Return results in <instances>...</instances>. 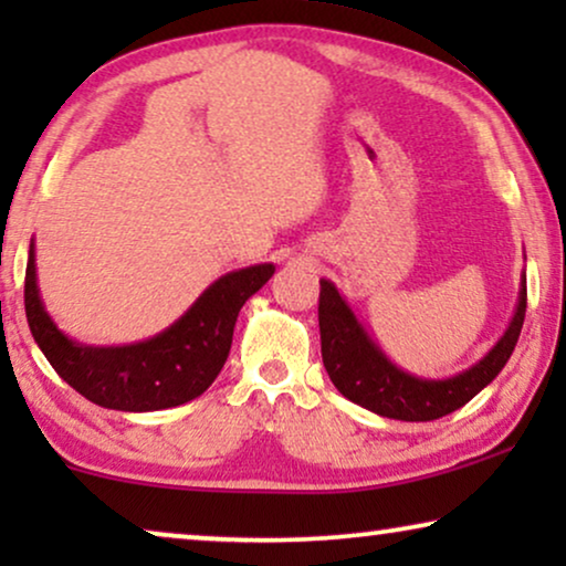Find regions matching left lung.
<instances>
[{"label": "left lung", "mask_w": 566, "mask_h": 566, "mask_svg": "<svg viewBox=\"0 0 566 566\" xmlns=\"http://www.w3.org/2000/svg\"><path fill=\"white\" fill-rule=\"evenodd\" d=\"M319 335L324 368L337 391L370 412L405 422H430L467 405L494 381L515 350L525 319V277L517 296L513 322L497 345L469 370L451 378H420L386 358L353 308L339 296L335 283L319 281Z\"/></svg>", "instance_id": "left-lung-1"}]
</instances>
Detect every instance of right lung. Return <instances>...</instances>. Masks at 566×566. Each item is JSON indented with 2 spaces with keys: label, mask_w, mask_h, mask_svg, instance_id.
<instances>
[{
  "label": "right lung",
  "mask_w": 566,
  "mask_h": 566,
  "mask_svg": "<svg viewBox=\"0 0 566 566\" xmlns=\"http://www.w3.org/2000/svg\"><path fill=\"white\" fill-rule=\"evenodd\" d=\"M275 273L252 265L221 275L196 304L151 339L120 347H92L69 339L45 312L35 281V250L25 268V314L30 332L53 370L99 407L154 412L180 407L203 394L229 358L239 308Z\"/></svg>",
  "instance_id": "obj_1"
}]
</instances>
